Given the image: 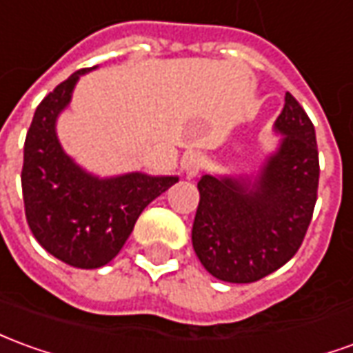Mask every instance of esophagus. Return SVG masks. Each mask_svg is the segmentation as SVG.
I'll return each instance as SVG.
<instances>
[{"instance_id":"1","label":"esophagus","mask_w":353,"mask_h":353,"mask_svg":"<svg viewBox=\"0 0 353 353\" xmlns=\"http://www.w3.org/2000/svg\"><path fill=\"white\" fill-rule=\"evenodd\" d=\"M202 166H204V157L201 152H187L183 160H181V168H183L185 176L189 179L196 176L202 170Z\"/></svg>"}]
</instances>
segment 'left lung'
Returning a JSON list of instances; mask_svg holds the SVG:
<instances>
[{
	"label": "left lung",
	"instance_id": "obj_1",
	"mask_svg": "<svg viewBox=\"0 0 353 353\" xmlns=\"http://www.w3.org/2000/svg\"><path fill=\"white\" fill-rule=\"evenodd\" d=\"M285 135L254 179L204 174L193 248L204 270L225 283H254L298 252L319 185L315 128L290 93L275 120Z\"/></svg>",
	"mask_w": 353,
	"mask_h": 353
}]
</instances>
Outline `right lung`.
Returning <instances> with one entry per match:
<instances>
[{"label": "right lung", "instance_id": "obj_1", "mask_svg": "<svg viewBox=\"0 0 353 353\" xmlns=\"http://www.w3.org/2000/svg\"><path fill=\"white\" fill-rule=\"evenodd\" d=\"M88 70L91 68L74 72L38 105L24 141L21 174L32 235L51 256L80 270L110 262L147 204L179 179L143 172L97 177L63 151L55 132L57 117L68 107L74 85Z\"/></svg>", "mask_w": 353, "mask_h": 353}]
</instances>
